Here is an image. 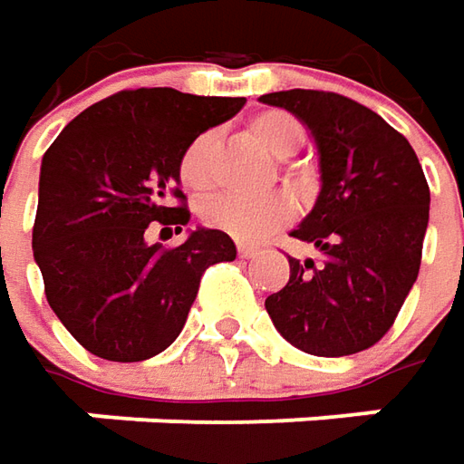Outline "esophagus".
<instances>
[{"instance_id": "esophagus-1", "label": "esophagus", "mask_w": 464, "mask_h": 464, "mask_svg": "<svg viewBox=\"0 0 464 464\" xmlns=\"http://www.w3.org/2000/svg\"><path fill=\"white\" fill-rule=\"evenodd\" d=\"M238 254H241L244 259H254V256H259V254H262V248L251 246V244H238Z\"/></svg>"}]
</instances>
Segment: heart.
I'll return each mask as SVG.
<instances>
[{
	"instance_id": "obj_1",
	"label": "heart",
	"mask_w": 464,
	"mask_h": 464,
	"mask_svg": "<svg viewBox=\"0 0 464 464\" xmlns=\"http://www.w3.org/2000/svg\"><path fill=\"white\" fill-rule=\"evenodd\" d=\"M246 133L272 159L285 161L303 143V125L295 115L285 110H262L246 122ZM213 156H216V136L200 133L187 143L179 156L177 177L189 195H205L213 187ZM285 182L290 187H305V171L285 169ZM202 223L213 231L226 233L236 241H259L264 236L282 228L293 218V202L282 195H266L256 200L244 198H216L200 210Z\"/></svg>"
}]
</instances>
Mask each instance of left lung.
Instances as JSON below:
<instances>
[{"mask_svg":"<svg viewBox=\"0 0 464 464\" xmlns=\"http://www.w3.org/2000/svg\"><path fill=\"white\" fill-rule=\"evenodd\" d=\"M308 125L318 146L321 195L293 231L318 262L290 256V280L266 297L287 342L315 357L370 349L395 324L421 266L429 184L406 136L336 92L262 94Z\"/></svg>","mask_w":464,"mask_h":464,"instance_id":"left-lung-1","label":"left lung"}]
</instances>
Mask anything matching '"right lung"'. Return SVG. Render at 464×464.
Here are the masks:
<instances>
[{
  "label": "right lung",
  "mask_w": 464,
  "mask_h": 464,
  "mask_svg": "<svg viewBox=\"0 0 464 464\" xmlns=\"http://www.w3.org/2000/svg\"><path fill=\"white\" fill-rule=\"evenodd\" d=\"M244 102L122 89L76 115L45 151L33 254L48 305L87 352L110 362L156 357L179 336L205 269L236 259L231 236L213 228L171 248L146 233L151 222L169 233L189 223L179 156Z\"/></svg>",
  "instance_id": "1"
}]
</instances>
